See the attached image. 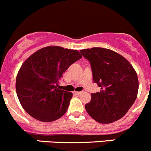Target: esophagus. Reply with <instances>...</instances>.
I'll use <instances>...</instances> for the list:
<instances>
[{
  "mask_svg": "<svg viewBox=\"0 0 151 151\" xmlns=\"http://www.w3.org/2000/svg\"><path fill=\"white\" fill-rule=\"evenodd\" d=\"M81 93H82L81 91H74V93L75 94V95L78 96V95H80V94H81Z\"/></svg>",
  "mask_w": 151,
  "mask_h": 151,
  "instance_id": "34e87169",
  "label": "esophagus"
}]
</instances>
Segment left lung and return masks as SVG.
Wrapping results in <instances>:
<instances>
[{"instance_id": "1", "label": "left lung", "mask_w": 151, "mask_h": 151, "mask_svg": "<svg viewBox=\"0 0 151 151\" xmlns=\"http://www.w3.org/2000/svg\"><path fill=\"white\" fill-rule=\"evenodd\" d=\"M91 63L93 80L101 88L91 93L85 104L88 115L101 123H110L123 118L137 96V74L131 63L118 53L101 47L80 50Z\"/></svg>"}]
</instances>
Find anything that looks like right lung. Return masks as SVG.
<instances>
[{"label":"right lung","instance_id":"right-lung-1","mask_svg":"<svg viewBox=\"0 0 151 151\" xmlns=\"http://www.w3.org/2000/svg\"><path fill=\"white\" fill-rule=\"evenodd\" d=\"M81 58L77 50L50 46L36 51L22 63L17 76L16 91L30 116L52 122L66 113L73 94L60 90L59 80Z\"/></svg>","mask_w":151,"mask_h":151}]
</instances>
